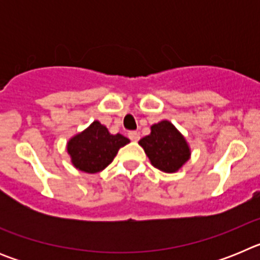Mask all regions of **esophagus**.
Returning <instances> with one entry per match:
<instances>
[{
    "mask_svg": "<svg viewBox=\"0 0 260 260\" xmlns=\"http://www.w3.org/2000/svg\"><path fill=\"white\" fill-rule=\"evenodd\" d=\"M127 137L130 138L133 142H138L139 141V138H141V135H139V133L138 132H128Z\"/></svg>",
    "mask_w": 260,
    "mask_h": 260,
    "instance_id": "obj_1",
    "label": "esophagus"
}]
</instances>
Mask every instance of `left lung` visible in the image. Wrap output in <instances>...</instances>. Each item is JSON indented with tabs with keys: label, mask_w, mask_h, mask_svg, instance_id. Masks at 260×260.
Wrapping results in <instances>:
<instances>
[{
	"label": "left lung",
	"mask_w": 260,
	"mask_h": 260,
	"mask_svg": "<svg viewBox=\"0 0 260 260\" xmlns=\"http://www.w3.org/2000/svg\"><path fill=\"white\" fill-rule=\"evenodd\" d=\"M139 144L155 168L167 173L178 171L190 157L189 146L181 133L169 121L151 127V134L142 138Z\"/></svg>",
	"instance_id": "obj_1"
}]
</instances>
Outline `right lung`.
<instances>
[{
  "label": "right lung",
  "mask_w": 260,
  "mask_h": 260,
  "mask_svg": "<svg viewBox=\"0 0 260 260\" xmlns=\"http://www.w3.org/2000/svg\"><path fill=\"white\" fill-rule=\"evenodd\" d=\"M121 134H110L99 121L83 133L71 138L68 143V152L75 168L86 173H98L113 161L121 147L128 143Z\"/></svg>",
  "instance_id": "add662e5"
}]
</instances>
